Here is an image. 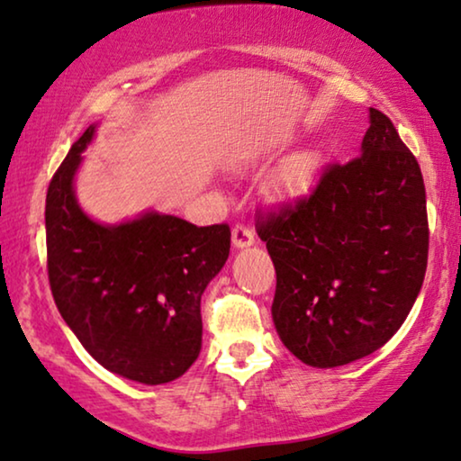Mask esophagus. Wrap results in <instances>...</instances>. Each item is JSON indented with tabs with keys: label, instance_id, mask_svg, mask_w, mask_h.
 Returning <instances> with one entry per match:
<instances>
[{
	"label": "esophagus",
	"instance_id": "1",
	"mask_svg": "<svg viewBox=\"0 0 461 461\" xmlns=\"http://www.w3.org/2000/svg\"><path fill=\"white\" fill-rule=\"evenodd\" d=\"M231 244L234 249H249L255 244V234L249 225L238 223L234 230H231Z\"/></svg>",
	"mask_w": 461,
	"mask_h": 461
}]
</instances>
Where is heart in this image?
I'll list each match as a JSON object with an SVG mask.
<instances>
[{
  "label": "heart",
  "instance_id": "b5f03b06",
  "mask_svg": "<svg viewBox=\"0 0 461 461\" xmlns=\"http://www.w3.org/2000/svg\"><path fill=\"white\" fill-rule=\"evenodd\" d=\"M318 170V156L314 151H303L293 156L276 173L272 181V194L276 198H288V195L303 194L312 185Z\"/></svg>",
  "mask_w": 461,
  "mask_h": 461
}]
</instances>
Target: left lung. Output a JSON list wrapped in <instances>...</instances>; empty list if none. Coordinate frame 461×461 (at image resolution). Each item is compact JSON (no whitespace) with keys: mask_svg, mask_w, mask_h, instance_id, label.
Listing matches in <instances>:
<instances>
[{"mask_svg":"<svg viewBox=\"0 0 461 461\" xmlns=\"http://www.w3.org/2000/svg\"><path fill=\"white\" fill-rule=\"evenodd\" d=\"M369 124L358 158L329 167L308 198L269 212L257 230L276 267V330L318 369L390 341L426 276L420 164L388 115L371 107Z\"/></svg>","mask_w":461,"mask_h":461,"instance_id":"left-lung-1","label":"left lung"}]
</instances>
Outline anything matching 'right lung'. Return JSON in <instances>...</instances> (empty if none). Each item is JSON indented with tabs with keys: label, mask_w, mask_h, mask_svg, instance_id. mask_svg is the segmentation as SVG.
<instances>
[{
	"label": "right lung",
	"mask_w": 461,
	"mask_h": 461,
	"mask_svg": "<svg viewBox=\"0 0 461 461\" xmlns=\"http://www.w3.org/2000/svg\"><path fill=\"white\" fill-rule=\"evenodd\" d=\"M95 132L96 124L86 128L48 187L54 303L98 365L139 384H168L198 358L200 299L230 257L231 231L156 211L113 225L90 219L73 183Z\"/></svg>",
	"instance_id": "right-lung-1"
}]
</instances>
